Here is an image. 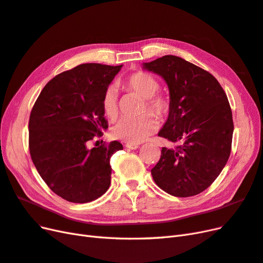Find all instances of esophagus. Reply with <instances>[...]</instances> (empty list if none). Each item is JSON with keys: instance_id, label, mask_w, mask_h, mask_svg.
Wrapping results in <instances>:
<instances>
[{"instance_id": "34e87169", "label": "esophagus", "mask_w": 263, "mask_h": 263, "mask_svg": "<svg viewBox=\"0 0 263 263\" xmlns=\"http://www.w3.org/2000/svg\"><path fill=\"white\" fill-rule=\"evenodd\" d=\"M125 147L128 148V149L135 150V149H138V148H139V145H136V144H126Z\"/></svg>"}]
</instances>
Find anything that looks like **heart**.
<instances>
[{"mask_svg": "<svg viewBox=\"0 0 263 263\" xmlns=\"http://www.w3.org/2000/svg\"><path fill=\"white\" fill-rule=\"evenodd\" d=\"M126 86L136 92L146 100V106L151 112L161 116L168 112L169 102L162 95H155L159 90V83L149 73L135 72L126 79ZM102 108L108 118L117 115V91L114 86H109L103 94ZM157 129L155 118L145 114L139 117H123L113 126L112 136L127 144H140L151 136Z\"/></svg>", "mask_w": 263, "mask_h": 263, "instance_id": "heart-1", "label": "heart"}]
</instances>
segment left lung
I'll use <instances>...</instances> for the list:
<instances>
[{"mask_svg":"<svg viewBox=\"0 0 263 263\" xmlns=\"http://www.w3.org/2000/svg\"><path fill=\"white\" fill-rule=\"evenodd\" d=\"M141 67L168 85L169 114L158 136L177 145L162 148L153 178L170 195L200 194L216 180L230 155L234 123L227 95L210 72L177 55Z\"/></svg>","mask_w":263,"mask_h":263,"instance_id":"8db88e82","label":"left lung"}]
</instances>
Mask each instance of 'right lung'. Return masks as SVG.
Listing matches in <instances>:
<instances>
[{
  "label": "right lung",
  "mask_w": 263,
  "mask_h": 263,
  "mask_svg": "<svg viewBox=\"0 0 263 263\" xmlns=\"http://www.w3.org/2000/svg\"><path fill=\"white\" fill-rule=\"evenodd\" d=\"M121 66L83 63L45 85L31 109L29 153L46 184L72 203H87L110 184L109 159L123 145L89 148L90 140L107 129L103 94Z\"/></svg>",
  "instance_id": "1"
}]
</instances>
